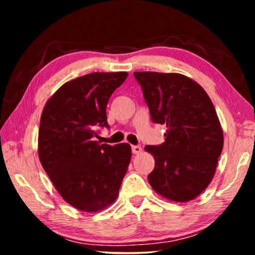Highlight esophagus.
Instances as JSON below:
<instances>
[{
    "label": "esophagus",
    "mask_w": 255,
    "mask_h": 255,
    "mask_svg": "<svg viewBox=\"0 0 255 255\" xmlns=\"http://www.w3.org/2000/svg\"><path fill=\"white\" fill-rule=\"evenodd\" d=\"M131 150L133 154H139L141 152V147L139 145H135V146H131Z\"/></svg>",
    "instance_id": "esophagus-1"
}]
</instances>
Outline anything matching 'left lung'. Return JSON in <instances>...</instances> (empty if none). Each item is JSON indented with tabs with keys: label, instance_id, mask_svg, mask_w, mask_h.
<instances>
[{
	"label": "left lung",
	"instance_id": "1",
	"mask_svg": "<svg viewBox=\"0 0 255 255\" xmlns=\"http://www.w3.org/2000/svg\"><path fill=\"white\" fill-rule=\"evenodd\" d=\"M154 124L164 125L165 141L145 146L155 159L147 179L167 199H195L214 178L224 145L215 107L201 86L176 73L135 72Z\"/></svg>",
	"mask_w": 255,
	"mask_h": 255
}]
</instances>
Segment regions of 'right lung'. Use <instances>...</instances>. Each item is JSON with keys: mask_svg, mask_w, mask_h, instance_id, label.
I'll return each mask as SVG.
<instances>
[{"mask_svg": "<svg viewBox=\"0 0 255 255\" xmlns=\"http://www.w3.org/2000/svg\"><path fill=\"white\" fill-rule=\"evenodd\" d=\"M127 75L97 72L77 77L60 86L42 111L41 165L63 199L82 211L101 210L117 199L130 162L128 144L96 140L99 128H110L108 101Z\"/></svg>", "mask_w": 255, "mask_h": 255, "instance_id": "1", "label": "right lung"}]
</instances>
